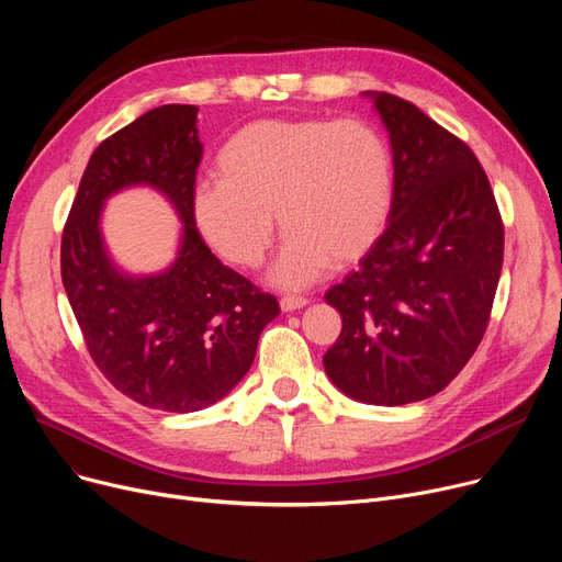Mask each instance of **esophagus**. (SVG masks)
Returning <instances> with one entry per match:
<instances>
[{
	"label": "esophagus",
	"instance_id": "1",
	"mask_svg": "<svg viewBox=\"0 0 562 562\" xmlns=\"http://www.w3.org/2000/svg\"><path fill=\"white\" fill-rule=\"evenodd\" d=\"M307 303L310 301L303 296H284L280 301V307H282V312H296V310H303Z\"/></svg>",
	"mask_w": 562,
	"mask_h": 562
}]
</instances>
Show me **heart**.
<instances>
[{
	"label": "heart",
	"mask_w": 562,
	"mask_h": 562,
	"mask_svg": "<svg viewBox=\"0 0 562 562\" xmlns=\"http://www.w3.org/2000/svg\"><path fill=\"white\" fill-rule=\"evenodd\" d=\"M216 180L193 195V218L227 263L259 269L286 234L271 282L305 289L362 259L387 227L394 155L362 117H266L236 130L218 150Z\"/></svg>",
	"instance_id": "obj_1"
}]
</instances>
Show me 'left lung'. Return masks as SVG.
<instances>
[{
  "label": "left lung",
  "mask_w": 562,
  "mask_h": 562,
  "mask_svg": "<svg viewBox=\"0 0 562 562\" xmlns=\"http://www.w3.org/2000/svg\"><path fill=\"white\" fill-rule=\"evenodd\" d=\"M394 155L390 225L326 301L341 335L333 385L369 405L445 390L479 348L504 263V223L467 143L390 93L367 91Z\"/></svg>",
  "instance_id": "8db88e82"
}]
</instances>
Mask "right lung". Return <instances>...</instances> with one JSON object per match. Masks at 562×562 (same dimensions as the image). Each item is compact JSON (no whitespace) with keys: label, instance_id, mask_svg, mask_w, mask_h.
I'll return each mask as SVG.
<instances>
[{"label":"right lung","instance_id":"obj_1","mask_svg":"<svg viewBox=\"0 0 562 562\" xmlns=\"http://www.w3.org/2000/svg\"><path fill=\"white\" fill-rule=\"evenodd\" d=\"M198 106L164 104L98 145L61 239V278L88 352L111 385L164 412H198L227 396L248 373L261 330L280 314L206 248L193 218L202 157ZM150 186L183 223L176 259L136 277L108 255L105 200Z\"/></svg>","mask_w":562,"mask_h":562}]
</instances>
